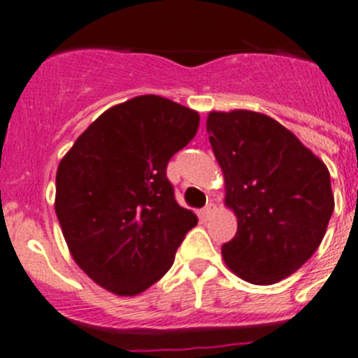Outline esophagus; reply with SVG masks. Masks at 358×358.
Segmentation results:
<instances>
[{"instance_id":"34e87169","label":"esophagus","mask_w":358,"mask_h":358,"mask_svg":"<svg viewBox=\"0 0 358 358\" xmlns=\"http://www.w3.org/2000/svg\"><path fill=\"white\" fill-rule=\"evenodd\" d=\"M215 211H217V206H215L213 203L206 204V206L203 208V217H211V215H213Z\"/></svg>"}]
</instances>
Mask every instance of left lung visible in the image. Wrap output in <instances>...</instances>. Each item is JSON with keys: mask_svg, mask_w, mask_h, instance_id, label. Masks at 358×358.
I'll return each mask as SVG.
<instances>
[{"mask_svg": "<svg viewBox=\"0 0 358 358\" xmlns=\"http://www.w3.org/2000/svg\"><path fill=\"white\" fill-rule=\"evenodd\" d=\"M206 131L238 231L225 266L253 285L296 273L320 246L334 211L331 175L285 126L252 110L210 112Z\"/></svg>", "mask_w": 358, "mask_h": 358, "instance_id": "1", "label": "left lung"}]
</instances>
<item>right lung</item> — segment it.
Here are the masks:
<instances>
[{
	"label": "right lung",
	"mask_w": 358,
	"mask_h": 358,
	"mask_svg": "<svg viewBox=\"0 0 358 358\" xmlns=\"http://www.w3.org/2000/svg\"><path fill=\"white\" fill-rule=\"evenodd\" d=\"M199 113L155 94L112 106L61 159L55 215L69 253L108 292L133 297L168 273L197 217L166 178L197 133Z\"/></svg>",
	"instance_id": "1"
}]
</instances>
